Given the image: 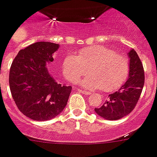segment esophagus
Listing matches in <instances>:
<instances>
[{"instance_id":"esophagus-1","label":"esophagus","mask_w":157,"mask_h":157,"mask_svg":"<svg viewBox=\"0 0 157 157\" xmlns=\"http://www.w3.org/2000/svg\"><path fill=\"white\" fill-rule=\"evenodd\" d=\"M78 91L80 92V93H81V94H85V95H90L91 93L90 92H88V91H85V90H78Z\"/></svg>"}]
</instances>
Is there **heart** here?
I'll list each match as a JSON object with an SVG mask.
<instances>
[{"mask_svg": "<svg viewBox=\"0 0 157 157\" xmlns=\"http://www.w3.org/2000/svg\"><path fill=\"white\" fill-rule=\"evenodd\" d=\"M129 62L115 51L101 45L80 50L78 56L67 55L63 58L62 70L66 78L75 83L88 72L81 85L85 89H100L105 92L117 90L126 81L129 73Z\"/></svg>", "mask_w": 157, "mask_h": 157, "instance_id": "heart-1", "label": "heart"}]
</instances>
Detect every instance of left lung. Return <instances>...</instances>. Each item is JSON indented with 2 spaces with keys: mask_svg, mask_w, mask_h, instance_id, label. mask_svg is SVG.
Wrapping results in <instances>:
<instances>
[{
  "mask_svg": "<svg viewBox=\"0 0 157 157\" xmlns=\"http://www.w3.org/2000/svg\"><path fill=\"white\" fill-rule=\"evenodd\" d=\"M129 58V73L127 81L114 94L109 95L101 107L94 111L107 120H118L129 114L138 102L144 84V71L140 59L134 49L127 53Z\"/></svg>",
  "mask_w": 157,
  "mask_h": 157,
  "instance_id": "8db88e82",
  "label": "left lung"
}]
</instances>
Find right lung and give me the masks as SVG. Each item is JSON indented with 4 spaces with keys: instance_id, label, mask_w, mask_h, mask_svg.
Returning a JSON list of instances; mask_svg holds the SVG:
<instances>
[{
    "instance_id": "1",
    "label": "right lung",
    "mask_w": 157,
    "mask_h": 157,
    "mask_svg": "<svg viewBox=\"0 0 157 157\" xmlns=\"http://www.w3.org/2000/svg\"><path fill=\"white\" fill-rule=\"evenodd\" d=\"M59 44L37 42L19 51L10 71L11 94L19 110L35 121H48L65 108L72 86L60 84L51 74L48 63Z\"/></svg>"
}]
</instances>
